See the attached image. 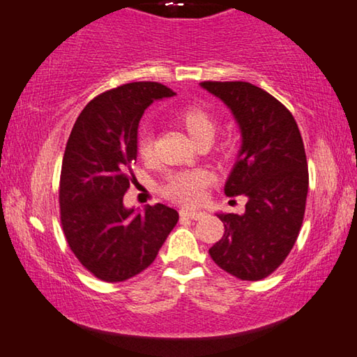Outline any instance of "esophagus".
Returning <instances> with one entry per match:
<instances>
[{"mask_svg":"<svg viewBox=\"0 0 357 357\" xmlns=\"http://www.w3.org/2000/svg\"><path fill=\"white\" fill-rule=\"evenodd\" d=\"M179 215L183 218H188V220H202L205 218V211H197V210H181Z\"/></svg>","mask_w":357,"mask_h":357,"instance_id":"34e87169","label":"esophagus"}]
</instances>
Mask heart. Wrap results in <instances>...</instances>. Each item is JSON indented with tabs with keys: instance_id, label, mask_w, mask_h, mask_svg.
<instances>
[{
	"instance_id": "heart-1",
	"label": "heart",
	"mask_w": 357,
	"mask_h": 357,
	"mask_svg": "<svg viewBox=\"0 0 357 357\" xmlns=\"http://www.w3.org/2000/svg\"><path fill=\"white\" fill-rule=\"evenodd\" d=\"M174 120L179 126H183L185 132L192 139L200 144L204 141H211L216 131V120L208 110L197 104H189L181 107ZM152 135L151 131H142L137 141V151L142 158H149L152 155ZM206 181V174L199 169H189V172H178L172 174L163 185V194L169 200L179 202L184 205H194L202 199V190H204Z\"/></svg>"
}]
</instances>
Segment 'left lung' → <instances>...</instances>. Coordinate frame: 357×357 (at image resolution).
<instances>
[{
  "label": "left lung",
  "mask_w": 357,
  "mask_h": 357,
  "mask_svg": "<svg viewBox=\"0 0 357 357\" xmlns=\"http://www.w3.org/2000/svg\"><path fill=\"white\" fill-rule=\"evenodd\" d=\"M200 86L227 105L241 130L242 144L225 194L247 197L242 215L218 213L225 234L210 257L237 279H264L294 248L305 216L310 178L300 130L285 105L252 83Z\"/></svg>",
  "instance_id": "obj_1"
}]
</instances>
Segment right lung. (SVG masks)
<instances>
[{
    "instance_id": "add662e5",
    "label": "right lung",
    "mask_w": 357,
    "mask_h": 357,
    "mask_svg": "<svg viewBox=\"0 0 357 357\" xmlns=\"http://www.w3.org/2000/svg\"><path fill=\"white\" fill-rule=\"evenodd\" d=\"M172 96L160 83H128L93 99L72 128L61 169V222L73 255L100 280L142 273L179 220L163 204L142 213L123 205L144 110Z\"/></svg>"
}]
</instances>
